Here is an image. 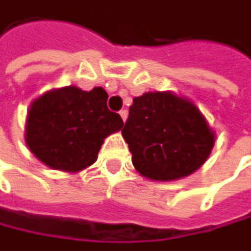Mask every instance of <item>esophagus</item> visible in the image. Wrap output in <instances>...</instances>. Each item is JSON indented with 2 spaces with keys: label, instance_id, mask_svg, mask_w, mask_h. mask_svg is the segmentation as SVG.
<instances>
[{
  "label": "esophagus",
  "instance_id": "34e87169",
  "mask_svg": "<svg viewBox=\"0 0 251 251\" xmlns=\"http://www.w3.org/2000/svg\"><path fill=\"white\" fill-rule=\"evenodd\" d=\"M119 115H121V118H123V121L126 123V119H127V116H128V111H127V110H121V111H119Z\"/></svg>",
  "mask_w": 251,
  "mask_h": 251
}]
</instances>
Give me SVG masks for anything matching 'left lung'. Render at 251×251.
I'll list each match as a JSON object with an SVG mask.
<instances>
[{
    "mask_svg": "<svg viewBox=\"0 0 251 251\" xmlns=\"http://www.w3.org/2000/svg\"><path fill=\"white\" fill-rule=\"evenodd\" d=\"M123 136L143 177L171 181L191 176L208 160L216 133L194 102L171 91L133 99Z\"/></svg>",
    "mask_w": 251,
    "mask_h": 251,
    "instance_id": "1",
    "label": "left lung"
}]
</instances>
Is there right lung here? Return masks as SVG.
I'll return each instance as SVG.
<instances>
[{
    "mask_svg": "<svg viewBox=\"0 0 251 251\" xmlns=\"http://www.w3.org/2000/svg\"><path fill=\"white\" fill-rule=\"evenodd\" d=\"M108 95L96 87L49 90L32 100L26 118L25 141L48 168L79 172L98 160L104 140L123 128L118 113L107 107Z\"/></svg>",
    "mask_w": 251,
    "mask_h": 251,
    "instance_id": "obj_1",
    "label": "right lung"
}]
</instances>
